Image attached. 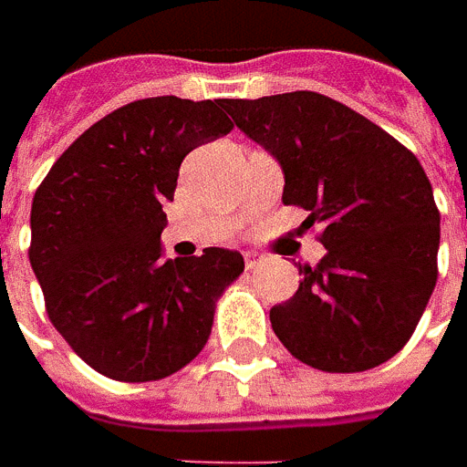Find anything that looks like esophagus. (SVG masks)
I'll return each mask as SVG.
<instances>
[{"label":"esophagus","mask_w":467,"mask_h":467,"mask_svg":"<svg viewBox=\"0 0 467 467\" xmlns=\"http://www.w3.org/2000/svg\"><path fill=\"white\" fill-rule=\"evenodd\" d=\"M262 262H265V257H262L260 252H246V254H244V265H246V270H257Z\"/></svg>","instance_id":"obj_1"}]
</instances>
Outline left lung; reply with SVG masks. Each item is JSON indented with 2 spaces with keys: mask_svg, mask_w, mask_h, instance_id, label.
I'll list each match as a JSON object with an SVG mask.
<instances>
[{
  "mask_svg": "<svg viewBox=\"0 0 467 467\" xmlns=\"http://www.w3.org/2000/svg\"><path fill=\"white\" fill-rule=\"evenodd\" d=\"M236 127L283 169V205L325 225L327 254L298 267L294 298L270 309L298 361L322 371L385 364L437 285L440 210L419 158L382 127L312 90L225 100Z\"/></svg>",
  "mask_w": 467,
  "mask_h": 467,
  "instance_id": "1",
  "label": "left lung"
}]
</instances>
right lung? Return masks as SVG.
<instances>
[{"label": "right lung", "mask_w": 467, "mask_h": 467, "mask_svg": "<svg viewBox=\"0 0 467 467\" xmlns=\"http://www.w3.org/2000/svg\"><path fill=\"white\" fill-rule=\"evenodd\" d=\"M225 100L158 96L85 130L36 189L30 267L46 312L88 367L119 382H153L205 348L215 301L244 257L207 246L163 260V205L182 161L228 135Z\"/></svg>", "instance_id": "right-lung-1"}]
</instances>
